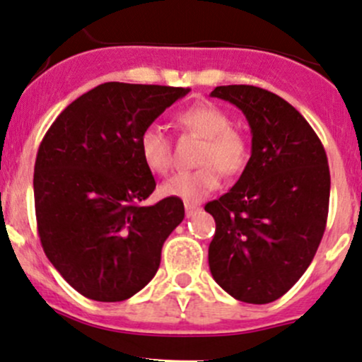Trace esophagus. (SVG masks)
Returning <instances> with one entry per match:
<instances>
[{
	"label": "esophagus",
	"mask_w": 362,
	"mask_h": 362,
	"mask_svg": "<svg viewBox=\"0 0 362 362\" xmlns=\"http://www.w3.org/2000/svg\"><path fill=\"white\" fill-rule=\"evenodd\" d=\"M197 211H199V206H197V204H191V203L185 204V215H187V216L196 215Z\"/></svg>",
	"instance_id": "obj_1"
}]
</instances>
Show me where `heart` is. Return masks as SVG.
<instances>
[{
    "mask_svg": "<svg viewBox=\"0 0 362 362\" xmlns=\"http://www.w3.org/2000/svg\"><path fill=\"white\" fill-rule=\"evenodd\" d=\"M177 123L185 132L203 139L197 163L199 168L180 171L161 185V194L168 197L197 203L220 185V171L235 175L245 170L250 158L248 140L232 127L229 114L211 102H199L182 111ZM139 151L144 163L154 173L165 175L171 168V142L156 124L144 128L139 136Z\"/></svg>",
    "mask_w": 362,
    "mask_h": 362,
    "instance_id": "obj_1",
    "label": "heart"
}]
</instances>
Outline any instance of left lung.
Returning a JSON list of instances; mask_svg holds the SVG:
<instances>
[{
    "mask_svg": "<svg viewBox=\"0 0 362 362\" xmlns=\"http://www.w3.org/2000/svg\"><path fill=\"white\" fill-rule=\"evenodd\" d=\"M251 128V158L229 192L204 206L216 229L213 279L246 303L281 298L307 271L326 229L329 166L321 140L291 104L251 85L216 86Z\"/></svg>",
    "mask_w": 362,
    "mask_h": 362,
    "instance_id": "1",
    "label": "left lung"
}]
</instances>
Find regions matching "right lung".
<instances>
[{
	"label": "right lung",
	"mask_w": 362,
	"mask_h": 362,
	"mask_svg": "<svg viewBox=\"0 0 362 362\" xmlns=\"http://www.w3.org/2000/svg\"><path fill=\"white\" fill-rule=\"evenodd\" d=\"M189 88L104 83L59 114L37 149L34 208L45 255L97 302H123L156 276L184 203L142 206L156 180L139 151L144 128Z\"/></svg>",
	"instance_id": "obj_1"
}]
</instances>
